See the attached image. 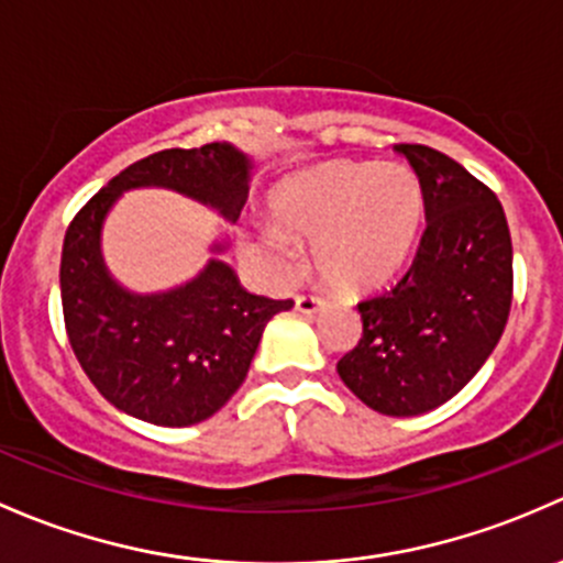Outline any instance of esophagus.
<instances>
[{
    "label": "esophagus",
    "instance_id": "esophagus-1",
    "mask_svg": "<svg viewBox=\"0 0 563 563\" xmlns=\"http://www.w3.org/2000/svg\"><path fill=\"white\" fill-rule=\"evenodd\" d=\"M295 309L300 314H317L322 309V298H317V295H300V298H295Z\"/></svg>",
    "mask_w": 563,
    "mask_h": 563
}]
</instances>
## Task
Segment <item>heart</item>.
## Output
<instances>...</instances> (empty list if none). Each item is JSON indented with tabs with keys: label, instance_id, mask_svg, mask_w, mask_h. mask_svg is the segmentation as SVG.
<instances>
[{
	"label": "heart",
	"instance_id": "heart-1",
	"mask_svg": "<svg viewBox=\"0 0 563 563\" xmlns=\"http://www.w3.org/2000/svg\"><path fill=\"white\" fill-rule=\"evenodd\" d=\"M422 184L401 162H333L279 187L271 197L276 230L311 241V265L330 287L368 292L396 279L422 224ZM257 230L254 254L271 282L295 268L289 243Z\"/></svg>",
	"mask_w": 563,
	"mask_h": 563
}]
</instances>
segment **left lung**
<instances>
[{
  "label": "left lung",
  "mask_w": 563,
  "mask_h": 563,
  "mask_svg": "<svg viewBox=\"0 0 563 563\" xmlns=\"http://www.w3.org/2000/svg\"><path fill=\"white\" fill-rule=\"evenodd\" d=\"M422 184L426 233L415 263L357 303L363 339L339 361L341 382L387 417L442 407L483 368L512 306V241L501 202L437 148L401 143Z\"/></svg>",
  "instance_id": "obj_1"
}]
</instances>
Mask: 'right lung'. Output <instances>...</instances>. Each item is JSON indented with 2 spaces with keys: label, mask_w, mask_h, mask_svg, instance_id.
I'll return each mask as SVG.
<instances>
[{
  "label": "right lung",
  "mask_w": 563,
  "mask_h": 563,
  "mask_svg": "<svg viewBox=\"0 0 563 563\" xmlns=\"http://www.w3.org/2000/svg\"><path fill=\"white\" fill-rule=\"evenodd\" d=\"M254 159L222 141L165 148L110 178L69 224L62 249V309L69 344L97 390L124 415L184 428L217 415L246 379L265 324L292 300L243 287L222 260L228 235L184 284L135 292L110 274L102 228L132 189H170L235 224L252 187Z\"/></svg>",
  "instance_id": "add662e5"
}]
</instances>
